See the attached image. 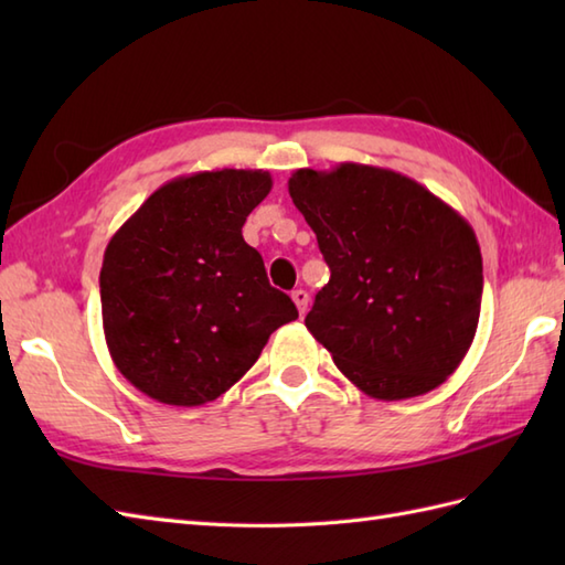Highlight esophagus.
Instances as JSON below:
<instances>
[{
  "instance_id": "1",
  "label": "esophagus",
  "mask_w": 565,
  "mask_h": 565,
  "mask_svg": "<svg viewBox=\"0 0 565 565\" xmlns=\"http://www.w3.org/2000/svg\"><path fill=\"white\" fill-rule=\"evenodd\" d=\"M291 298H294V303H296V308H298V313L306 316V310H308V301H310L308 291H303V289H296V291L291 294Z\"/></svg>"
}]
</instances>
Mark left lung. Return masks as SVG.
Segmentation results:
<instances>
[{"label":"left lung","mask_w":565,"mask_h":565,"mask_svg":"<svg viewBox=\"0 0 565 565\" xmlns=\"http://www.w3.org/2000/svg\"><path fill=\"white\" fill-rule=\"evenodd\" d=\"M289 194L330 267L306 316L310 334L371 398L441 386L481 316L473 227L415 179L371 164L296 170Z\"/></svg>","instance_id":"8db88e82"}]
</instances>
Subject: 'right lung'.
<instances>
[{
  "label": "right lung",
  "instance_id": "1",
  "mask_svg": "<svg viewBox=\"0 0 565 565\" xmlns=\"http://www.w3.org/2000/svg\"><path fill=\"white\" fill-rule=\"evenodd\" d=\"M271 191L264 170H211L162 184L118 227L99 274L116 369L164 405L215 401L298 318L243 239Z\"/></svg>",
  "mask_w": 565,
  "mask_h": 565
}]
</instances>
